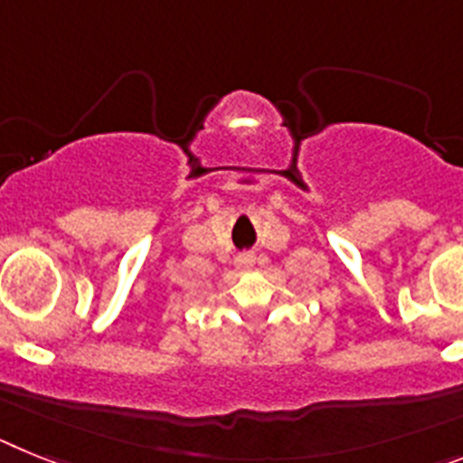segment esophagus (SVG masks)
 <instances>
[{"label": "esophagus", "instance_id": "esophagus-1", "mask_svg": "<svg viewBox=\"0 0 463 463\" xmlns=\"http://www.w3.org/2000/svg\"><path fill=\"white\" fill-rule=\"evenodd\" d=\"M254 263H256V256L254 254H240L235 259V268L240 272H247V270H251V268H254Z\"/></svg>", "mask_w": 463, "mask_h": 463}]
</instances>
